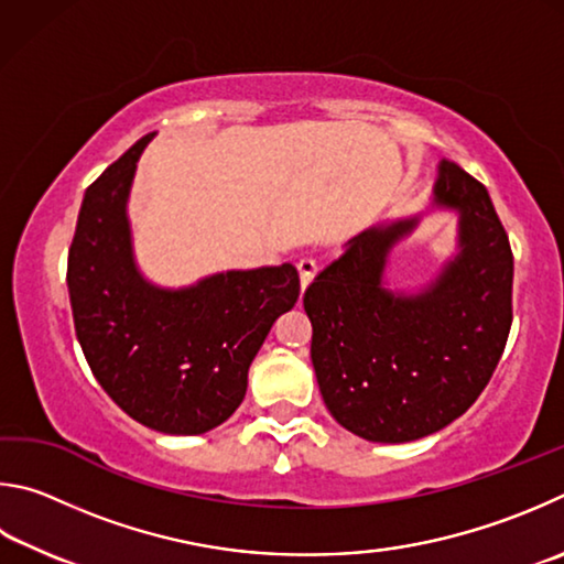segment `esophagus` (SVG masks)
<instances>
[{
  "instance_id": "obj_1",
  "label": "esophagus",
  "mask_w": 564,
  "mask_h": 564,
  "mask_svg": "<svg viewBox=\"0 0 564 564\" xmlns=\"http://www.w3.org/2000/svg\"><path fill=\"white\" fill-rule=\"evenodd\" d=\"M297 270H300V280H302V288H307V284L314 280V274H317L319 264L314 257H302V260L297 262Z\"/></svg>"
}]
</instances>
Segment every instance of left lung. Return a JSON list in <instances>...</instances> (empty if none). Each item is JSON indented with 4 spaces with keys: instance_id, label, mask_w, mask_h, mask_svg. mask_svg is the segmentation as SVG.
Returning <instances> with one entry per match:
<instances>
[{
    "instance_id": "1",
    "label": "left lung",
    "mask_w": 564,
    "mask_h": 564,
    "mask_svg": "<svg viewBox=\"0 0 564 564\" xmlns=\"http://www.w3.org/2000/svg\"><path fill=\"white\" fill-rule=\"evenodd\" d=\"M433 205L458 213V254L429 288H383L389 252L416 215L351 237L304 292L322 399L367 441H416L463 416L510 334L512 252L486 185L441 161Z\"/></svg>"
}]
</instances>
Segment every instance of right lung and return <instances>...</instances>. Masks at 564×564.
<instances>
[{
	"mask_svg": "<svg viewBox=\"0 0 564 564\" xmlns=\"http://www.w3.org/2000/svg\"><path fill=\"white\" fill-rule=\"evenodd\" d=\"M143 135L86 187L68 247L74 327L96 381L143 426L197 436L240 406L274 319L300 297L297 267L227 270L191 288L148 282L126 215Z\"/></svg>",
	"mask_w": 564,
	"mask_h": 564,
	"instance_id": "obj_1",
	"label": "right lung"
}]
</instances>
